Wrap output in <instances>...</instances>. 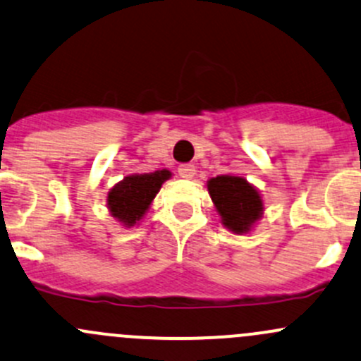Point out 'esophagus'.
<instances>
[{"label":"esophagus","mask_w":361,"mask_h":361,"mask_svg":"<svg viewBox=\"0 0 361 361\" xmlns=\"http://www.w3.org/2000/svg\"><path fill=\"white\" fill-rule=\"evenodd\" d=\"M178 173H180L181 178H193V174H195V166L193 164H181L180 168H178Z\"/></svg>","instance_id":"obj_1"}]
</instances>
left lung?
<instances>
[{"label": "left lung", "mask_w": 361, "mask_h": 361, "mask_svg": "<svg viewBox=\"0 0 361 361\" xmlns=\"http://www.w3.org/2000/svg\"><path fill=\"white\" fill-rule=\"evenodd\" d=\"M211 199L223 218V225L235 233H245L259 219L263 200L256 188L240 176H216L207 183Z\"/></svg>", "instance_id": "left-lung-1"}]
</instances>
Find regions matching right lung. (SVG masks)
<instances>
[{
    "label": "right lung",
    "instance_id": "right-lung-1",
    "mask_svg": "<svg viewBox=\"0 0 361 361\" xmlns=\"http://www.w3.org/2000/svg\"><path fill=\"white\" fill-rule=\"evenodd\" d=\"M168 178H171V173L166 169L124 178L109 193L107 202L114 218L126 226H133L140 221Z\"/></svg>",
    "mask_w": 361,
    "mask_h": 361
}]
</instances>
